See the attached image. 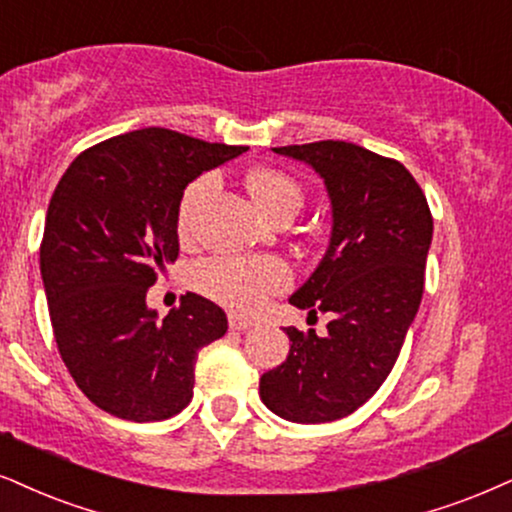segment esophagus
Instances as JSON below:
<instances>
[{
  "label": "esophagus",
  "instance_id": "esophagus-1",
  "mask_svg": "<svg viewBox=\"0 0 512 512\" xmlns=\"http://www.w3.org/2000/svg\"><path fill=\"white\" fill-rule=\"evenodd\" d=\"M251 327H256L254 320L242 318V315H235V313L230 315V330H235V332H246V330H251Z\"/></svg>",
  "mask_w": 512,
  "mask_h": 512
}]
</instances>
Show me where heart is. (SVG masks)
<instances>
[{
    "instance_id": "heart-1",
    "label": "heart",
    "mask_w": 512,
    "mask_h": 512,
    "mask_svg": "<svg viewBox=\"0 0 512 512\" xmlns=\"http://www.w3.org/2000/svg\"><path fill=\"white\" fill-rule=\"evenodd\" d=\"M216 185V175L206 173L185 189L178 208V230L182 237L192 232L199 206L211 197ZM249 189L258 208L273 220L296 216L304 204L301 187L275 168L254 170L249 175ZM289 282V268L273 256H213L194 268V285L199 292L237 313H256L266 306L270 296L287 289Z\"/></svg>"
}]
</instances>
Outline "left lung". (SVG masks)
I'll list each match as a JSON object with an SVG mask.
<instances>
[{"label": "left lung", "mask_w": 512, "mask_h": 512, "mask_svg": "<svg viewBox=\"0 0 512 512\" xmlns=\"http://www.w3.org/2000/svg\"><path fill=\"white\" fill-rule=\"evenodd\" d=\"M325 180L332 237L289 304L330 315L327 334L285 327L287 361L261 377V401L292 422L346 418L382 387L425 289L432 213L406 166L342 140L275 147Z\"/></svg>", "instance_id": "1"}]
</instances>
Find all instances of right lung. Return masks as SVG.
Segmentation results:
<instances>
[{
	"instance_id": "add662e5",
	"label": "right lung",
	"mask_w": 512,
	"mask_h": 512,
	"mask_svg": "<svg viewBox=\"0 0 512 512\" xmlns=\"http://www.w3.org/2000/svg\"><path fill=\"white\" fill-rule=\"evenodd\" d=\"M246 149L144 128L85 149L56 185L40 244L49 318L75 384L106 413L156 422L192 401L199 349L227 332L225 311L187 292L159 320L147 292L178 258L185 187Z\"/></svg>"
}]
</instances>
